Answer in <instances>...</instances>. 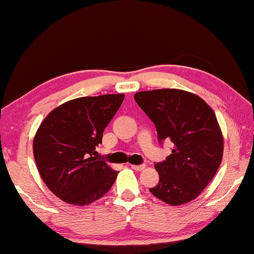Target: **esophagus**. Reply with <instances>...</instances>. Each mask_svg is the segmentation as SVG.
Listing matches in <instances>:
<instances>
[{
	"label": "esophagus",
	"mask_w": 254,
	"mask_h": 254,
	"mask_svg": "<svg viewBox=\"0 0 254 254\" xmlns=\"http://www.w3.org/2000/svg\"><path fill=\"white\" fill-rule=\"evenodd\" d=\"M130 167L132 168V169H134L137 171H141L145 169V164H139V166H137V164H130Z\"/></svg>",
	"instance_id": "obj_1"
}]
</instances>
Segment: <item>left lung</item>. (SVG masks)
I'll return each instance as SVG.
<instances>
[{
  "mask_svg": "<svg viewBox=\"0 0 254 254\" xmlns=\"http://www.w3.org/2000/svg\"><path fill=\"white\" fill-rule=\"evenodd\" d=\"M137 105L155 124L160 144L170 140L171 154L155 163L154 197L178 206L201 193L216 174L223 155V137L212 108L198 95L175 88L138 92Z\"/></svg>",
  "mask_w": 254,
  "mask_h": 254,
  "instance_id": "obj_1",
  "label": "left lung"
}]
</instances>
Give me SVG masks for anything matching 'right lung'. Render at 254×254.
<instances>
[{"label": "right lung", "mask_w": 254, "mask_h": 254, "mask_svg": "<svg viewBox=\"0 0 254 254\" xmlns=\"http://www.w3.org/2000/svg\"><path fill=\"white\" fill-rule=\"evenodd\" d=\"M123 94L85 96L57 107L39 127L33 154L39 174L56 197L88 205L110 190L119 171L95 156Z\"/></svg>", "instance_id": "add662e5"}]
</instances>
